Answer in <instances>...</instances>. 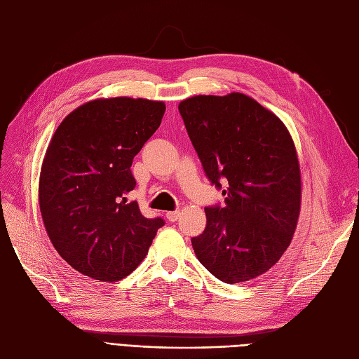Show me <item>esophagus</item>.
<instances>
[{
  "label": "esophagus",
  "instance_id": "1",
  "mask_svg": "<svg viewBox=\"0 0 359 359\" xmlns=\"http://www.w3.org/2000/svg\"><path fill=\"white\" fill-rule=\"evenodd\" d=\"M178 217H180V211L178 210H175V211H169V212H166V219L169 220V222H177L178 220Z\"/></svg>",
  "mask_w": 359,
  "mask_h": 359
}]
</instances>
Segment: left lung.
<instances>
[{
	"mask_svg": "<svg viewBox=\"0 0 359 359\" xmlns=\"http://www.w3.org/2000/svg\"><path fill=\"white\" fill-rule=\"evenodd\" d=\"M178 111L205 175L226 190L206 206L194 255L224 283L255 278L277 264L295 232L301 173L285 124L248 95H194Z\"/></svg>",
	"mask_w": 359,
	"mask_h": 359,
	"instance_id": "left-lung-1",
	"label": "left lung"
}]
</instances>
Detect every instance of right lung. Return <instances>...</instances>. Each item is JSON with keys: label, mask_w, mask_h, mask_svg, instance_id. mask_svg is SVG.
I'll list each match as a JSON object with an SVG mask.
<instances>
[{"label": "right lung", "mask_w": 359, "mask_h": 359, "mask_svg": "<svg viewBox=\"0 0 359 359\" xmlns=\"http://www.w3.org/2000/svg\"><path fill=\"white\" fill-rule=\"evenodd\" d=\"M165 111L147 99L93 100L64 118L50 140L39 184L43 223L60 256L83 276L127 277L165 224L126 198L136 187L133 158Z\"/></svg>", "instance_id": "1"}]
</instances>
